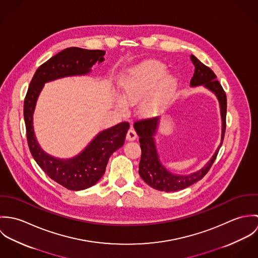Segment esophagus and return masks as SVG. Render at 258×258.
<instances>
[{"instance_id": "34e87169", "label": "esophagus", "mask_w": 258, "mask_h": 258, "mask_svg": "<svg viewBox=\"0 0 258 258\" xmlns=\"http://www.w3.org/2000/svg\"><path fill=\"white\" fill-rule=\"evenodd\" d=\"M126 138L127 140L129 141H134L136 138H137V133L136 131L133 129V128H130L127 132V135H126Z\"/></svg>"}]
</instances>
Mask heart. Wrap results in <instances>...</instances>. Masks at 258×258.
<instances>
[{"label": "heart", "mask_w": 258, "mask_h": 258, "mask_svg": "<svg viewBox=\"0 0 258 258\" xmlns=\"http://www.w3.org/2000/svg\"><path fill=\"white\" fill-rule=\"evenodd\" d=\"M167 74L166 67L159 61H148L138 68L124 83V99L130 104L142 100L148 93L159 85L157 99L171 96L177 86V81Z\"/></svg>", "instance_id": "heart-1"}]
</instances>
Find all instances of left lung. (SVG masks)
<instances>
[{
    "label": "left lung",
    "mask_w": 258,
    "mask_h": 258,
    "mask_svg": "<svg viewBox=\"0 0 258 258\" xmlns=\"http://www.w3.org/2000/svg\"><path fill=\"white\" fill-rule=\"evenodd\" d=\"M190 60L195 66V73L190 79L191 86L204 85L205 87L212 90L218 97L221 105V119H222V132H221V140L223 141L224 133H225V117H226V95L225 92L217 80V75L207 66L201 62L196 56L190 55ZM158 125L157 119H140L134 123L135 130L139 135V142L141 147V160L139 164V174L143 181L149 184L151 187L163 191H175L179 189H183L190 184L197 183L202 180L207 173L210 171L213 166L219 150L215 153L211 161L197 173L187 175V176H180L174 175L160 163L153 136L156 133Z\"/></svg>",
    "instance_id": "1"
}]
</instances>
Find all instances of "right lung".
Masks as SVG:
<instances>
[{
    "label": "right lung",
    "mask_w": 258,
    "mask_h": 258,
    "mask_svg": "<svg viewBox=\"0 0 258 258\" xmlns=\"http://www.w3.org/2000/svg\"><path fill=\"white\" fill-rule=\"evenodd\" d=\"M104 53L105 51L100 49L79 47L61 50L37 69L25 97L24 117L27 140L34 159L51 180L72 190L85 189L99 181L105 173L109 157L123 146L129 123L121 122L100 132L75 158L59 160L47 155L38 146L34 134L33 113L44 82L70 75L88 74L96 61L104 60Z\"/></svg>",
    "instance_id": "right-lung-1"
}]
</instances>
